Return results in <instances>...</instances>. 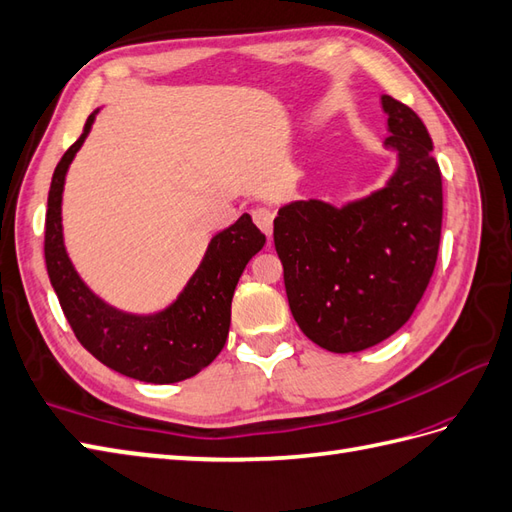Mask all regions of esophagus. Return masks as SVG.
<instances>
[{
  "mask_svg": "<svg viewBox=\"0 0 512 512\" xmlns=\"http://www.w3.org/2000/svg\"><path fill=\"white\" fill-rule=\"evenodd\" d=\"M252 219H254L256 226L263 230L267 236L271 234V230H273V213H271L269 208H265V206L254 208L252 210Z\"/></svg>",
  "mask_w": 512,
  "mask_h": 512,
  "instance_id": "esophagus-1",
  "label": "esophagus"
}]
</instances>
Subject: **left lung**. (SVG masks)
<instances>
[{
  "label": "left lung",
  "mask_w": 512,
  "mask_h": 512,
  "mask_svg": "<svg viewBox=\"0 0 512 512\" xmlns=\"http://www.w3.org/2000/svg\"><path fill=\"white\" fill-rule=\"evenodd\" d=\"M384 147L397 169L384 189L334 208L293 202L273 219V243L297 326L334 354L367 350L400 330L428 289L443 221L432 139L415 110L382 95Z\"/></svg>",
  "instance_id": "obj_1"
}]
</instances>
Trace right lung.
<instances>
[{"label": "right lung", "mask_w": 512, "mask_h": 512, "mask_svg": "<svg viewBox=\"0 0 512 512\" xmlns=\"http://www.w3.org/2000/svg\"><path fill=\"white\" fill-rule=\"evenodd\" d=\"M97 110L84 132L56 165L45 215V265L69 326L99 363L123 376L171 384L195 376L223 350L230 330V306L245 265L265 245L247 213L210 241L202 265L169 308L156 315H128L89 291L73 269L62 243V189L73 156L91 132Z\"/></svg>", "instance_id": "obj_1"}]
</instances>
